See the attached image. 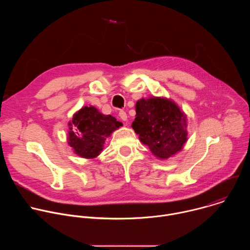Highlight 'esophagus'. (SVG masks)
Returning <instances> with one entry per match:
<instances>
[{
  "label": "esophagus",
  "instance_id": "1",
  "mask_svg": "<svg viewBox=\"0 0 250 250\" xmlns=\"http://www.w3.org/2000/svg\"><path fill=\"white\" fill-rule=\"evenodd\" d=\"M119 116H120V118H121L124 122H125V121L127 120V115H126V113H125V111H121V112L119 113Z\"/></svg>",
  "mask_w": 250,
  "mask_h": 250
}]
</instances>
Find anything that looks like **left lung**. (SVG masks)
<instances>
[{
    "label": "left lung",
    "instance_id": "8db88e82",
    "mask_svg": "<svg viewBox=\"0 0 250 250\" xmlns=\"http://www.w3.org/2000/svg\"><path fill=\"white\" fill-rule=\"evenodd\" d=\"M131 125L139 140L159 159H168L183 149L187 141V117L172 100L142 98L135 104Z\"/></svg>",
    "mask_w": 250,
    "mask_h": 250
}]
</instances>
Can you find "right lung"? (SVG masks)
<instances>
[{
    "mask_svg": "<svg viewBox=\"0 0 250 250\" xmlns=\"http://www.w3.org/2000/svg\"><path fill=\"white\" fill-rule=\"evenodd\" d=\"M68 145L80 157L92 159L103 150L104 140L123 125L111 115L100 113L95 106H84L69 124Z\"/></svg>",
    "mask_w": 250,
    "mask_h": 250,
    "instance_id": "right-lung-1",
    "label": "right lung"
}]
</instances>
